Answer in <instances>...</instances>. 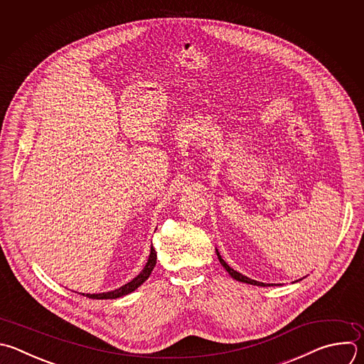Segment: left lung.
<instances>
[{
    "label": "left lung",
    "mask_w": 364,
    "mask_h": 364,
    "mask_svg": "<svg viewBox=\"0 0 364 364\" xmlns=\"http://www.w3.org/2000/svg\"><path fill=\"white\" fill-rule=\"evenodd\" d=\"M215 255H217V257H218V262L221 263V266L227 270V273L234 279V280H237V282H241V283H247V284H253V286H262V287H267V286H273V284H266V283H262V282H257V280H253V279H249L247 276H245V274H241V273H238V272H235V270H232L223 259H221V256H220V253H218V250L215 249ZM301 280V279H300Z\"/></svg>",
    "instance_id": "1"
}]
</instances>
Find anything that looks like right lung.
I'll return each mask as SVG.
<instances>
[{
    "label": "right lung",
    "instance_id": "obj_1",
    "mask_svg": "<svg viewBox=\"0 0 364 364\" xmlns=\"http://www.w3.org/2000/svg\"><path fill=\"white\" fill-rule=\"evenodd\" d=\"M156 262H157V253H156L154 247L151 246L150 256H149V260H147L144 269H143L132 282H129L127 284L121 286V287H118V289H115V290H111V291L94 293V294H90V293L84 294V293H81V294L85 296V297H88V299H97V300H108V299L111 300V299H118V297H123V296H126V294H130V293H133L134 290H137V289L150 277L153 269L156 267Z\"/></svg>",
    "mask_w": 364,
    "mask_h": 364
}]
</instances>
